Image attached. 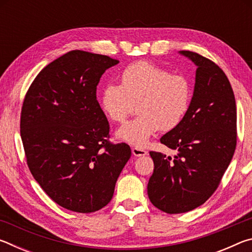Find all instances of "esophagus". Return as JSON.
<instances>
[{
	"label": "esophagus",
	"instance_id": "1",
	"mask_svg": "<svg viewBox=\"0 0 252 252\" xmlns=\"http://www.w3.org/2000/svg\"><path fill=\"white\" fill-rule=\"evenodd\" d=\"M132 155L134 157H142V156H147L148 152L146 150H143V149H140V148H132Z\"/></svg>",
	"mask_w": 252,
	"mask_h": 252
}]
</instances>
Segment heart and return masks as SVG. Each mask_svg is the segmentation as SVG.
<instances>
[{
  "mask_svg": "<svg viewBox=\"0 0 252 252\" xmlns=\"http://www.w3.org/2000/svg\"><path fill=\"white\" fill-rule=\"evenodd\" d=\"M191 100L192 85L185 75L140 61L122 72L121 84L109 83L102 89L100 105L109 120L121 123L138 104L140 117L122 126L116 135L142 148L159 129H176L189 111Z\"/></svg>",
  "mask_w": 252,
  "mask_h": 252,
  "instance_id": "obj_1",
  "label": "heart"
}]
</instances>
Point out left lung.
Wrapping results in <instances>:
<instances>
[{"label":"left lung","instance_id":"8db88e82","mask_svg":"<svg viewBox=\"0 0 252 252\" xmlns=\"http://www.w3.org/2000/svg\"><path fill=\"white\" fill-rule=\"evenodd\" d=\"M195 65L189 111L176 129L160 141L178 155L150 151L155 170L148 195L155 207L170 213L201 206L218 188L237 146V108L227 75L211 60L180 51Z\"/></svg>","mask_w":252,"mask_h":252}]
</instances>
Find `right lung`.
Listing matches in <instances>:
<instances>
[{"instance_id":"add662e5","label":"right lung","mask_w":252,"mask_h":252,"mask_svg":"<svg viewBox=\"0 0 252 252\" xmlns=\"http://www.w3.org/2000/svg\"><path fill=\"white\" fill-rule=\"evenodd\" d=\"M108 55L73 50L42 70L21 111V138L32 176L67 210L90 213L113 197L131 157L109 141L110 126L96 100L102 74L118 64Z\"/></svg>"}]
</instances>
